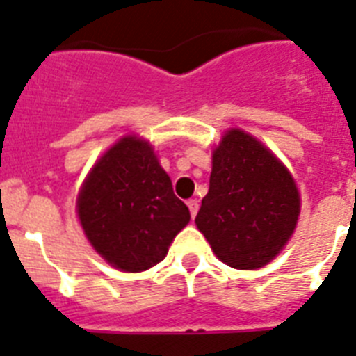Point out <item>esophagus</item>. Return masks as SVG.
<instances>
[{
    "label": "esophagus",
    "mask_w": 356,
    "mask_h": 356,
    "mask_svg": "<svg viewBox=\"0 0 356 356\" xmlns=\"http://www.w3.org/2000/svg\"><path fill=\"white\" fill-rule=\"evenodd\" d=\"M188 208H190L192 219H195L197 211H199V201H197V199H190V201H188Z\"/></svg>",
    "instance_id": "34e87169"
}]
</instances>
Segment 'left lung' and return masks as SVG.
Here are the masks:
<instances>
[{"label": "left lung", "instance_id": "left-lung-1", "mask_svg": "<svg viewBox=\"0 0 356 356\" xmlns=\"http://www.w3.org/2000/svg\"><path fill=\"white\" fill-rule=\"evenodd\" d=\"M298 213L300 195L284 164L250 134H224L195 217L215 255L235 270L262 268L282 252Z\"/></svg>", "mask_w": 356, "mask_h": 356}]
</instances>
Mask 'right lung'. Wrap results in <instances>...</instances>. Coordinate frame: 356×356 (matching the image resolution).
Listing matches in <instances>:
<instances>
[{
    "mask_svg": "<svg viewBox=\"0 0 356 356\" xmlns=\"http://www.w3.org/2000/svg\"><path fill=\"white\" fill-rule=\"evenodd\" d=\"M77 217L104 261L137 273L163 261L190 222V210L173 193L150 143L127 136L104 152L85 179Z\"/></svg>",
    "mask_w": 356,
    "mask_h": 356,
    "instance_id": "right-lung-1",
    "label": "right lung"
}]
</instances>
